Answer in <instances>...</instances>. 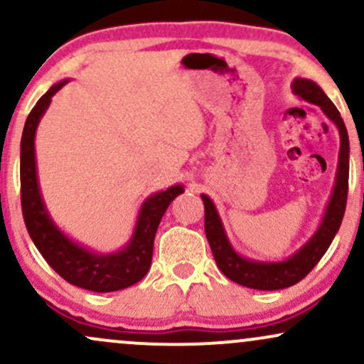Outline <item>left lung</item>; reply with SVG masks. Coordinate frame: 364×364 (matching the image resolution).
<instances>
[{
  "label": "left lung",
  "instance_id": "1",
  "mask_svg": "<svg viewBox=\"0 0 364 364\" xmlns=\"http://www.w3.org/2000/svg\"><path fill=\"white\" fill-rule=\"evenodd\" d=\"M291 89L303 101L318 106L323 114L336 124L339 129L341 149L339 162H337L336 183H333L332 193H330L328 203L325 207L321 223L313 232L310 240L301 248L296 250L291 257L281 262H263L255 260L240 255L235 246L229 241L228 232L217 212L215 203L205 193H202L203 205H205V235L210 245L212 255H214L217 267L225 277L235 281L250 289L260 291H275L284 287L294 286L304 275L311 272L313 267L320 262L330 243L339 231L342 217L346 212V202H348V185H349V136L341 112L333 106V102L325 95V92L310 78L296 77L291 83Z\"/></svg>",
  "mask_w": 364,
  "mask_h": 364
}]
</instances>
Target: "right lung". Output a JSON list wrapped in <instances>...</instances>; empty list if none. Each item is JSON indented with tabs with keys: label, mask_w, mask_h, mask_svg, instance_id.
<instances>
[{
	"label": "right lung",
	"mask_w": 364,
	"mask_h": 364,
	"mask_svg": "<svg viewBox=\"0 0 364 364\" xmlns=\"http://www.w3.org/2000/svg\"><path fill=\"white\" fill-rule=\"evenodd\" d=\"M61 80L37 101L25 121L20 141V183H22V212L27 231L44 260L65 281L82 289L94 292H112L133 286L149 272L152 263L154 237L159 223L169 203L185 191L183 185L156 191L140 205L132 237L121 250L101 253L78 243L66 235L53 220L41 193L36 161V133L53 95L66 85Z\"/></svg>",
	"instance_id": "1"
}]
</instances>
